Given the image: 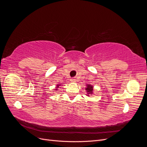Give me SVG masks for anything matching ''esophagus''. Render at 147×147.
Instances as JSON below:
<instances>
[{
	"instance_id": "obj_1",
	"label": "esophagus",
	"mask_w": 147,
	"mask_h": 147,
	"mask_svg": "<svg viewBox=\"0 0 147 147\" xmlns=\"http://www.w3.org/2000/svg\"><path fill=\"white\" fill-rule=\"evenodd\" d=\"M70 80H71V82H76V80H75V78H72V79Z\"/></svg>"
}]
</instances>
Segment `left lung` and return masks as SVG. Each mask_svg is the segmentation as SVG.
Instances as JSON below:
<instances>
[{
	"label": "left lung",
	"instance_id": "1",
	"mask_svg": "<svg viewBox=\"0 0 147 147\" xmlns=\"http://www.w3.org/2000/svg\"><path fill=\"white\" fill-rule=\"evenodd\" d=\"M86 90L88 92V94H91L92 93V91H93V86H91V84H88V85H86Z\"/></svg>",
	"mask_w": 147,
	"mask_h": 147
}]
</instances>
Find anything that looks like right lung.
<instances>
[{
  "mask_svg": "<svg viewBox=\"0 0 147 147\" xmlns=\"http://www.w3.org/2000/svg\"><path fill=\"white\" fill-rule=\"evenodd\" d=\"M59 86H61V84H57V87H56V88H58ZM56 90H57V89H56Z\"/></svg>",
  "mask_w": 147,
  "mask_h": 147,
  "instance_id": "right-lung-1",
  "label": "right lung"
}]
</instances>
